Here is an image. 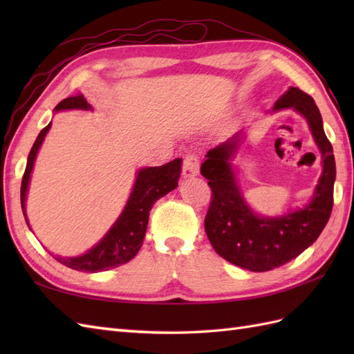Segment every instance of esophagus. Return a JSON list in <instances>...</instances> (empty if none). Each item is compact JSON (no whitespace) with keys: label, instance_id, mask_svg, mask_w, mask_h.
<instances>
[{"label":"esophagus","instance_id":"34e87169","mask_svg":"<svg viewBox=\"0 0 354 354\" xmlns=\"http://www.w3.org/2000/svg\"><path fill=\"white\" fill-rule=\"evenodd\" d=\"M199 156L187 155L183 162V175L184 178H193L199 173Z\"/></svg>","mask_w":354,"mask_h":354}]
</instances>
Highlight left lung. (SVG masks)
Returning a JSON list of instances; mask_svg holds the SVG:
<instances>
[{
  "label": "left lung",
  "instance_id": "obj_1",
  "mask_svg": "<svg viewBox=\"0 0 354 354\" xmlns=\"http://www.w3.org/2000/svg\"><path fill=\"white\" fill-rule=\"evenodd\" d=\"M286 108L307 120L321 150L322 175L312 201L304 208L280 217H263L248 207L231 165L243 140L240 133L209 149L201 165L202 176L208 179L212 189L205 216L209 243L222 259L252 272H266L297 259L319 237L333 208L336 165L319 109L309 94L293 86L274 104V111Z\"/></svg>",
  "mask_w": 354,
  "mask_h": 354
}]
</instances>
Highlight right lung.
<instances>
[{"label": "right lung", "instance_id": "right-lung-1", "mask_svg": "<svg viewBox=\"0 0 354 354\" xmlns=\"http://www.w3.org/2000/svg\"><path fill=\"white\" fill-rule=\"evenodd\" d=\"M55 109H91V104L85 100L84 95L77 94L62 100ZM50 126L51 123L45 126L39 135H37L35 145L27 158L26 171L21 183V207L24 216L26 194L30 183V175H32L33 170L35 158L42 145L45 135H47L50 129ZM181 158H176V160L160 165V167L141 169L138 171L137 181L133 184L132 193L129 199H127L124 209L120 214L117 222L106 232V236L84 255L68 259H55L59 263H62V265L80 270V272H100V270L122 266L124 263L132 260L140 251L142 240H145L149 222V212L152 209L158 199L165 196L169 192L175 190L178 187L179 176H181Z\"/></svg>", "mask_w": 354, "mask_h": 354}]
</instances>
